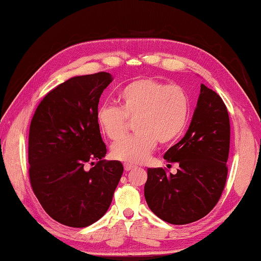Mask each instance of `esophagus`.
Listing matches in <instances>:
<instances>
[{"instance_id":"esophagus-1","label":"esophagus","mask_w":261,"mask_h":261,"mask_svg":"<svg viewBox=\"0 0 261 261\" xmlns=\"http://www.w3.org/2000/svg\"><path fill=\"white\" fill-rule=\"evenodd\" d=\"M135 167L132 165H130V164H124V170L125 171H130L131 169H134Z\"/></svg>"}]
</instances>
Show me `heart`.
I'll return each mask as SVG.
<instances>
[{"label":"heart","instance_id":"1","mask_svg":"<svg viewBox=\"0 0 261 261\" xmlns=\"http://www.w3.org/2000/svg\"><path fill=\"white\" fill-rule=\"evenodd\" d=\"M120 109L104 104L97 109L99 131L111 140L125 134L126 120H136L137 135L124 138L111 147L112 157L126 164H142L157 142L169 145L184 132L190 113L186 92L178 85L142 79L129 83L118 93Z\"/></svg>","mask_w":261,"mask_h":261}]
</instances>
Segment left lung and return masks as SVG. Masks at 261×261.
I'll return each instance as SVG.
<instances>
[{"label":"left lung","instance_id":"1","mask_svg":"<svg viewBox=\"0 0 261 261\" xmlns=\"http://www.w3.org/2000/svg\"><path fill=\"white\" fill-rule=\"evenodd\" d=\"M230 149L228 110L218 94L201 85L190 127L164 158L177 163V173L149 168L145 197L149 208L171 224L204 218L219 202L228 176Z\"/></svg>","mask_w":261,"mask_h":261}]
</instances>
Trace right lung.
Instances as JSON below:
<instances>
[{
	"label": "right lung",
	"mask_w": 261,
	"mask_h": 261,
	"mask_svg": "<svg viewBox=\"0 0 261 261\" xmlns=\"http://www.w3.org/2000/svg\"><path fill=\"white\" fill-rule=\"evenodd\" d=\"M112 81L105 71L71 77L43 97L30 124L33 193L54 220L71 228L107 213L123 173L118 160L103 159L107 147L96 123L99 97ZM93 160L98 163L86 170Z\"/></svg>",
	"instance_id": "right-lung-1"
}]
</instances>
